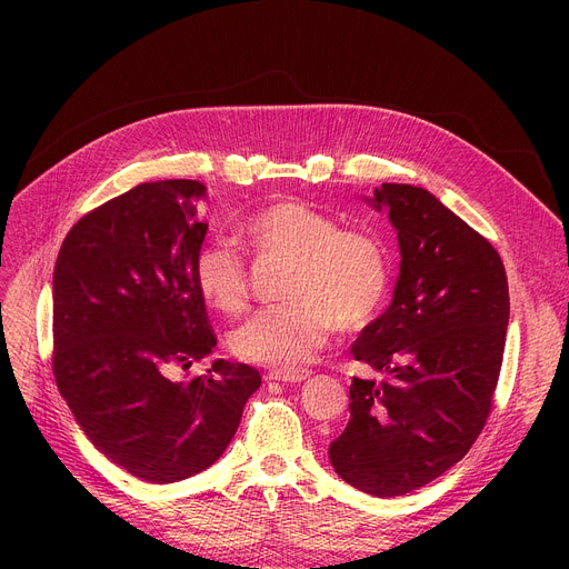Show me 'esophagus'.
I'll return each instance as SVG.
<instances>
[{
    "instance_id": "esophagus-1",
    "label": "esophagus",
    "mask_w": 569,
    "mask_h": 569,
    "mask_svg": "<svg viewBox=\"0 0 569 569\" xmlns=\"http://www.w3.org/2000/svg\"><path fill=\"white\" fill-rule=\"evenodd\" d=\"M269 380L277 382H305L307 378H311L309 369H272L267 373Z\"/></svg>"
}]
</instances>
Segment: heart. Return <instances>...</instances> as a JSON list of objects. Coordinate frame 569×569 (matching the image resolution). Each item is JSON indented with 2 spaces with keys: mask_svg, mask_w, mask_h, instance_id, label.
<instances>
[{
  "mask_svg": "<svg viewBox=\"0 0 569 569\" xmlns=\"http://www.w3.org/2000/svg\"><path fill=\"white\" fill-rule=\"evenodd\" d=\"M251 249L288 260V302L258 311L230 339L239 360L264 367H300L341 325L362 330L390 288V262L378 237L339 228V221L302 200L269 202L247 221ZM196 286L209 307L239 313L249 302L244 260L228 244L204 247L193 264Z\"/></svg>",
  "mask_w": 569,
  "mask_h": 569,
  "instance_id": "obj_1",
  "label": "heart"
}]
</instances>
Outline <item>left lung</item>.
Here are the masks:
<instances>
[{
    "label": "left lung",
    "mask_w": 569,
    "mask_h": 569,
    "mask_svg": "<svg viewBox=\"0 0 569 569\" xmlns=\"http://www.w3.org/2000/svg\"><path fill=\"white\" fill-rule=\"evenodd\" d=\"M399 239L392 305L350 346V420L330 445L343 482L378 498L420 489L466 457L498 382L510 292L498 251L433 193L382 184L371 198Z\"/></svg>",
    "instance_id": "1"
}]
</instances>
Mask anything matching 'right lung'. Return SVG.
Masks as SVG:
<instances>
[{"label": "right lung", "mask_w": 569, "mask_h": 569, "mask_svg": "<svg viewBox=\"0 0 569 569\" xmlns=\"http://www.w3.org/2000/svg\"><path fill=\"white\" fill-rule=\"evenodd\" d=\"M204 196L196 179L138 184L69 230L52 274L59 392L101 455L152 485L212 466L260 387L226 360L170 378L217 346L193 274Z\"/></svg>", "instance_id": "add662e5"}]
</instances>
